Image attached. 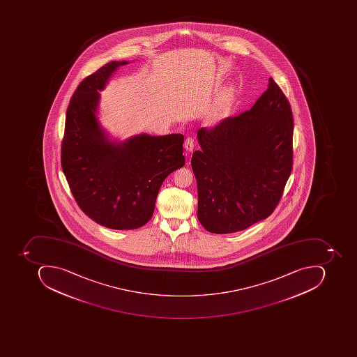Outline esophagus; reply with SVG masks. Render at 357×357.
<instances>
[{"label":"esophagus","mask_w":357,"mask_h":357,"mask_svg":"<svg viewBox=\"0 0 357 357\" xmlns=\"http://www.w3.org/2000/svg\"><path fill=\"white\" fill-rule=\"evenodd\" d=\"M184 148L188 150V151H192L194 148V138L192 136H188L187 139L184 142Z\"/></svg>","instance_id":"esophagus-1"}]
</instances>
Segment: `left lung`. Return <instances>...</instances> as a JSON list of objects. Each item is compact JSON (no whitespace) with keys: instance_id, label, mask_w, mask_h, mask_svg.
Wrapping results in <instances>:
<instances>
[{"instance_id":"1","label":"left lung","mask_w":357,"mask_h":357,"mask_svg":"<svg viewBox=\"0 0 357 357\" xmlns=\"http://www.w3.org/2000/svg\"><path fill=\"white\" fill-rule=\"evenodd\" d=\"M293 130L289 100L273 78L251 109L198 130L202 150L191 164L208 231H243L273 213L293 168Z\"/></svg>"}]
</instances>
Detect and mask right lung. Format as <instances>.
Wrapping results in <instances>:
<instances>
[{"label": "right lung", "instance_id": "right-lung-1", "mask_svg": "<svg viewBox=\"0 0 357 357\" xmlns=\"http://www.w3.org/2000/svg\"><path fill=\"white\" fill-rule=\"evenodd\" d=\"M126 61H112L78 84L66 110L61 165L80 209L112 229H138L153 215L164 180L184 165V136L147 134L109 142L96 118L98 91Z\"/></svg>", "mask_w": 357, "mask_h": 357}]
</instances>
